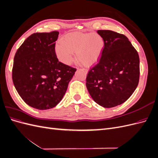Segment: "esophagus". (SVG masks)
Segmentation results:
<instances>
[{
    "label": "esophagus",
    "instance_id": "obj_1",
    "mask_svg": "<svg viewBox=\"0 0 158 158\" xmlns=\"http://www.w3.org/2000/svg\"><path fill=\"white\" fill-rule=\"evenodd\" d=\"M83 71H84L85 72V73H88V70L87 69H82Z\"/></svg>",
    "mask_w": 158,
    "mask_h": 158
}]
</instances>
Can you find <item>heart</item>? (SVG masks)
Masks as SVG:
<instances>
[{"label":"heart","instance_id":"b5f03b06","mask_svg":"<svg viewBox=\"0 0 158 158\" xmlns=\"http://www.w3.org/2000/svg\"><path fill=\"white\" fill-rule=\"evenodd\" d=\"M103 38L98 33H73L64 35L56 44L55 55L60 62L70 65L76 58L85 66H90L98 60L103 49Z\"/></svg>","mask_w":158,"mask_h":158}]
</instances>
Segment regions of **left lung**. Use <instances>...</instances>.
I'll return each instance as SVG.
<instances>
[{
	"label": "left lung",
	"mask_w": 158,
	"mask_h": 158,
	"mask_svg": "<svg viewBox=\"0 0 158 158\" xmlns=\"http://www.w3.org/2000/svg\"><path fill=\"white\" fill-rule=\"evenodd\" d=\"M104 48L99 63L91 69L86 87L94 101L106 108L125 102L138 86L140 59L128 38L111 30H98Z\"/></svg>",
	"instance_id": "left-lung-1"
}]
</instances>
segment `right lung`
<instances>
[{
  "mask_svg": "<svg viewBox=\"0 0 158 158\" xmlns=\"http://www.w3.org/2000/svg\"><path fill=\"white\" fill-rule=\"evenodd\" d=\"M59 33H35L28 37L14 59L12 80L28 106L45 110L63 99L76 69L59 61L55 51Z\"/></svg>",
  "mask_w": 158,
  "mask_h": 158,
  "instance_id": "1",
  "label": "right lung"
}]
</instances>
